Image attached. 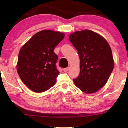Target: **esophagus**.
Instances as JSON below:
<instances>
[{"mask_svg": "<svg viewBox=\"0 0 128 128\" xmlns=\"http://www.w3.org/2000/svg\"><path fill=\"white\" fill-rule=\"evenodd\" d=\"M68 69H69V67H67V68H64L63 69V70L64 71V72H67V71L68 70Z\"/></svg>", "mask_w": 128, "mask_h": 128, "instance_id": "1", "label": "esophagus"}]
</instances>
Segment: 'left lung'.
I'll use <instances>...</instances> for the list:
<instances>
[{"mask_svg":"<svg viewBox=\"0 0 128 128\" xmlns=\"http://www.w3.org/2000/svg\"><path fill=\"white\" fill-rule=\"evenodd\" d=\"M69 39L80 59V74L73 79L76 86L88 94L96 92L106 85L113 70L111 47L101 36L87 29L71 34Z\"/></svg>","mask_w":128,"mask_h":128,"instance_id":"8db88e82","label":"left lung"}]
</instances>
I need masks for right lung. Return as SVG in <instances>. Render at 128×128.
<instances>
[{"mask_svg": "<svg viewBox=\"0 0 128 128\" xmlns=\"http://www.w3.org/2000/svg\"><path fill=\"white\" fill-rule=\"evenodd\" d=\"M64 36L59 32L43 30L34 34L20 49L17 73L33 92H44L56 83L60 72L56 66L58 56L54 50Z\"/></svg>", "mask_w": 128, "mask_h": 128, "instance_id": "1", "label": "right lung"}]
</instances>
